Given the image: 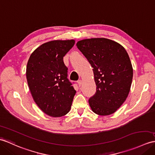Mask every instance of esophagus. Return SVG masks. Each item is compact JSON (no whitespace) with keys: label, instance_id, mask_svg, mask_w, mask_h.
<instances>
[{"label":"esophagus","instance_id":"obj_1","mask_svg":"<svg viewBox=\"0 0 155 155\" xmlns=\"http://www.w3.org/2000/svg\"><path fill=\"white\" fill-rule=\"evenodd\" d=\"M78 86H81V85H82V81H81V80H79V81H78Z\"/></svg>","mask_w":155,"mask_h":155}]
</instances>
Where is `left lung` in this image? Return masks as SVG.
Masks as SVG:
<instances>
[{"mask_svg":"<svg viewBox=\"0 0 155 155\" xmlns=\"http://www.w3.org/2000/svg\"><path fill=\"white\" fill-rule=\"evenodd\" d=\"M77 46L93 68L96 92L88 100L92 110L100 116L114 114L125 101L131 86L133 67L126 50L102 38L82 39Z\"/></svg>","mask_w":155,"mask_h":155,"instance_id":"left-lung-1","label":"left lung"}]
</instances>
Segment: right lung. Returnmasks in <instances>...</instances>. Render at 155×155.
I'll return each instance as SVG.
<instances>
[{"label": "right lung", "mask_w": 155, "mask_h": 155, "mask_svg": "<svg viewBox=\"0 0 155 155\" xmlns=\"http://www.w3.org/2000/svg\"><path fill=\"white\" fill-rule=\"evenodd\" d=\"M74 43V39L45 43L28 59L26 78L31 94L38 106L49 116H63L71 110L76 91L67 78L63 57Z\"/></svg>", "instance_id": "1"}]
</instances>
